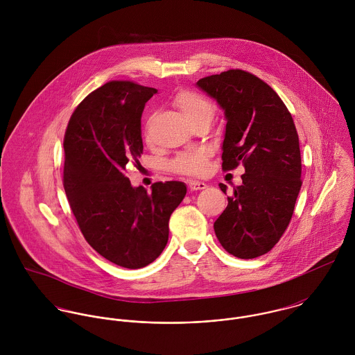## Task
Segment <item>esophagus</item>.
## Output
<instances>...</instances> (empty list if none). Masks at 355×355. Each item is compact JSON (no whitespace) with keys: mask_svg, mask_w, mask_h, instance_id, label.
Instances as JSON below:
<instances>
[{"mask_svg":"<svg viewBox=\"0 0 355 355\" xmlns=\"http://www.w3.org/2000/svg\"><path fill=\"white\" fill-rule=\"evenodd\" d=\"M206 187H207V184H206V183H203V182H198V180H191V182L189 183V189H190L191 191L205 190Z\"/></svg>","mask_w":355,"mask_h":355,"instance_id":"obj_1","label":"esophagus"}]
</instances>
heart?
<instances>
[{"label": "heart", "instance_id": "heart-1", "mask_svg": "<svg viewBox=\"0 0 355 355\" xmlns=\"http://www.w3.org/2000/svg\"><path fill=\"white\" fill-rule=\"evenodd\" d=\"M175 106L182 112V114L190 121V124L207 119L211 120L214 107L211 102L207 101L205 97L194 92H180L175 100ZM207 166V152L203 149H197L193 152H186L178 155L173 162L172 168L184 175H201L206 171Z\"/></svg>", "mask_w": 355, "mask_h": 355}]
</instances>
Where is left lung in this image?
<instances>
[{
    "label": "left lung",
    "instance_id": "8db88e82",
    "mask_svg": "<svg viewBox=\"0 0 355 355\" xmlns=\"http://www.w3.org/2000/svg\"><path fill=\"white\" fill-rule=\"evenodd\" d=\"M197 87L224 112L223 169L245 166L242 184L214 221L216 236L238 258L259 257L284 234L302 186L294 120L276 92L246 71L206 76ZM218 186L227 194L228 187Z\"/></svg>",
    "mask_w": 355,
    "mask_h": 355
}]
</instances>
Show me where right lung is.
Returning a JSON list of instances; mask_svg holds the SVG:
<instances>
[{
  "instance_id": "1",
  "label": "right lung",
  "mask_w": 355,
  "mask_h": 355,
  "mask_svg": "<svg viewBox=\"0 0 355 355\" xmlns=\"http://www.w3.org/2000/svg\"><path fill=\"white\" fill-rule=\"evenodd\" d=\"M157 93L113 80L89 94L72 113L64 137V190L89 245L107 261L144 268L162 253L183 182L154 183L148 193L125 176L144 152L141 117Z\"/></svg>"
}]
</instances>
